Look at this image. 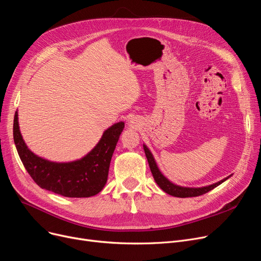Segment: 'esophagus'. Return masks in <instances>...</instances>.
Here are the masks:
<instances>
[{"label":"esophagus","mask_w":261,"mask_h":261,"mask_svg":"<svg viewBox=\"0 0 261 261\" xmlns=\"http://www.w3.org/2000/svg\"><path fill=\"white\" fill-rule=\"evenodd\" d=\"M130 126H132L133 128L137 127V126H138V121L135 120V119H131V120H130Z\"/></svg>","instance_id":"1"}]
</instances>
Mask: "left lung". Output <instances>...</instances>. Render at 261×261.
I'll return each instance as SVG.
<instances>
[{"label":"left lung","instance_id":"left-lung-1","mask_svg":"<svg viewBox=\"0 0 261 261\" xmlns=\"http://www.w3.org/2000/svg\"><path fill=\"white\" fill-rule=\"evenodd\" d=\"M144 146V151L147 158V161H148L149 167H150V171L152 173V176L154 178V181L156 182V185L160 187L165 193L175 196V197H181V198H186V197H195V196H199L202 194H206L207 192L213 190L214 188H217L218 186H220L221 184H223L224 181L227 180L230 176L224 178L221 181H218V182H215L213 185L210 186H206V187H201V188H188V187H180L177 186L175 184H173L172 181H169L161 172L160 169H159L154 158L152 155V153L150 152V150L148 149V147H147L145 144Z\"/></svg>","mask_w":261,"mask_h":261}]
</instances>
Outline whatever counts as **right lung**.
<instances>
[{"label": "right lung", "instance_id": "right-lung-1", "mask_svg": "<svg viewBox=\"0 0 261 261\" xmlns=\"http://www.w3.org/2000/svg\"><path fill=\"white\" fill-rule=\"evenodd\" d=\"M124 128L119 121L107 129L98 144L80 160L52 162L32 152L22 138L18 112L14 118V141L19 156L35 182L65 197H90L105 188L111 159Z\"/></svg>", "mask_w": 261, "mask_h": 261}]
</instances>
